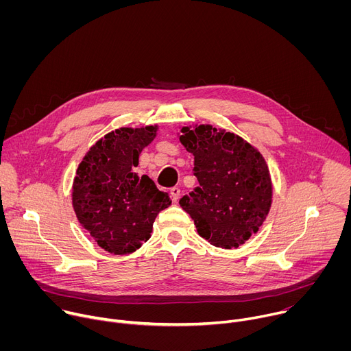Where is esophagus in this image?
I'll return each instance as SVG.
<instances>
[{
  "instance_id": "34e87169",
  "label": "esophagus",
  "mask_w": 351,
  "mask_h": 351,
  "mask_svg": "<svg viewBox=\"0 0 351 351\" xmlns=\"http://www.w3.org/2000/svg\"><path fill=\"white\" fill-rule=\"evenodd\" d=\"M169 194H171V197H172V199H173V203H176L178 199H179V197H180V189H179V187H172V189L169 190Z\"/></svg>"
}]
</instances>
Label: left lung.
I'll return each instance as SVG.
<instances>
[{
  "label": "left lung",
  "instance_id": "left-lung-1",
  "mask_svg": "<svg viewBox=\"0 0 351 351\" xmlns=\"http://www.w3.org/2000/svg\"><path fill=\"white\" fill-rule=\"evenodd\" d=\"M178 137L194 156L199 186L179 204L197 233L221 248L244 244L267 219L272 180L265 158L243 137L211 125L182 126Z\"/></svg>",
  "mask_w": 351,
  "mask_h": 351
}]
</instances>
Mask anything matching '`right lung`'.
Wrapping results in <instances>:
<instances>
[{"instance_id": "right-lung-1", "label": "right lung", "mask_w": 351, "mask_h": 351, "mask_svg": "<svg viewBox=\"0 0 351 351\" xmlns=\"http://www.w3.org/2000/svg\"><path fill=\"white\" fill-rule=\"evenodd\" d=\"M158 125L119 128L90 147L76 169L72 206L79 223L106 252L125 256L136 252L153 232L160 211L172 204L147 175L134 168Z\"/></svg>"}]
</instances>
